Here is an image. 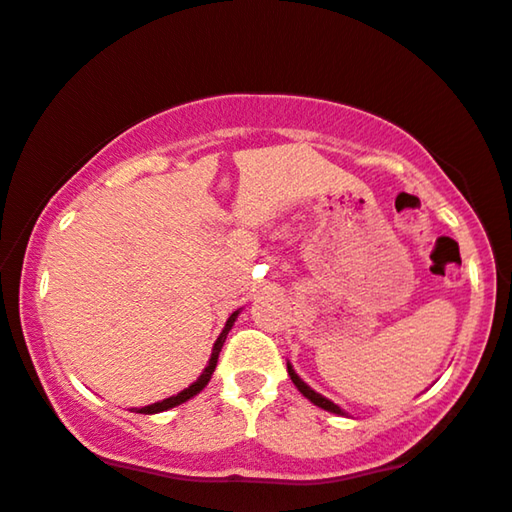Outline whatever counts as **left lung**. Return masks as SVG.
I'll return each instance as SVG.
<instances>
[{"label":"left lung","mask_w":512,"mask_h":512,"mask_svg":"<svg viewBox=\"0 0 512 512\" xmlns=\"http://www.w3.org/2000/svg\"><path fill=\"white\" fill-rule=\"evenodd\" d=\"M288 376H291V381L295 383V388H298L302 395H305L311 404H316V406H321V409H325V411H330V413H337V416H346V413L339 409V406L335 404V402H330V399H325L323 395H318L316 390H311L309 385L300 379L298 374H295V369L291 367V362H288Z\"/></svg>","instance_id":"1"}]
</instances>
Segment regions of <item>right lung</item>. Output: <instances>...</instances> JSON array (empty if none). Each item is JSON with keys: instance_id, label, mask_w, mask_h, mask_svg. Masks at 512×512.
Masks as SVG:
<instances>
[{"instance_id": "obj_1", "label": "right lung", "mask_w": 512, "mask_h": 512, "mask_svg": "<svg viewBox=\"0 0 512 512\" xmlns=\"http://www.w3.org/2000/svg\"><path fill=\"white\" fill-rule=\"evenodd\" d=\"M238 314H240V309H238V311H233V314L228 316V321H226V325H224V330H221V335L217 337V342H214V346H212L210 362H207V367L203 369V374L198 376V379H196L194 383H191L189 388H184L182 392H177V395L164 399V402H157V404L143 406V409H138L136 413H145V416H150V413L168 411V409H173V406H180V404L187 402V399H191L194 395H198V392H201V390L205 388V385L210 383V379H212V372H214V367H217V360H219L221 346H224V342H226V335H228V332H231V328H233V323H235V318H238Z\"/></svg>"}]
</instances>
